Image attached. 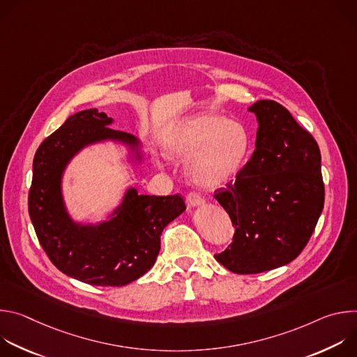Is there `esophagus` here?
Here are the masks:
<instances>
[{"label": "esophagus", "instance_id": "esophagus-1", "mask_svg": "<svg viewBox=\"0 0 357 357\" xmlns=\"http://www.w3.org/2000/svg\"><path fill=\"white\" fill-rule=\"evenodd\" d=\"M186 203H188V206L189 208H197V206H202L203 203H205V200H203L199 195H196V193H189L188 196H186Z\"/></svg>", "mask_w": 357, "mask_h": 357}]
</instances>
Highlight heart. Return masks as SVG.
Wrapping results in <instances>:
<instances>
[{"mask_svg": "<svg viewBox=\"0 0 357 357\" xmlns=\"http://www.w3.org/2000/svg\"><path fill=\"white\" fill-rule=\"evenodd\" d=\"M161 145L168 160L186 162V175L195 186L213 190L241 171L251 151V135L240 121L197 113L176 121Z\"/></svg>", "mask_w": 357, "mask_h": 357, "instance_id": "b5f03b06", "label": "heart"}]
</instances>
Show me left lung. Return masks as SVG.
I'll return each mask as SVG.
<instances>
[{"label":"left lung","mask_w":357,"mask_h":357,"mask_svg":"<svg viewBox=\"0 0 357 357\" xmlns=\"http://www.w3.org/2000/svg\"><path fill=\"white\" fill-rule=\"evenodd\" d=\"M256 114V149L215 197L236 229L215 259L236 274H259L291 263L307 245L324 209L321 151L314 137L273 100Z\"/></svg>","instance_id":"1"}]
</instances>
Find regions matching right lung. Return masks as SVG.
I'll use <instances>...</instances> for the list:
<instances>
[{"instance_id":"obj_1","label":"right lung","mask_w":357,"mask_h":357,"mask_svg":"<svg viewBox=\"0 0 357 357\" xmlns=\"http://www.w3.org/2000/svg\"><path fill=\"white\" fill-rule=\"evenodd\" d=\"M113 123L97 109L70 116L39 145L28 197L29 218L49 260L63 274L100 287H123L142 277L157 261L162 230L186 209L179 195H138L130 186L105 220L84 223L72 218L62 183L80 151L113 142L127 151L131 165L148 160L141 141L110 128Z\"/></svg>"}]
</instances>
